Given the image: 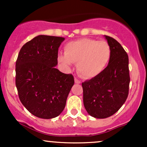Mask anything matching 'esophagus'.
I'll return each instance as SVG.
<instances>
[{
  "label": "esophagus",
  "mask_w": 147,
  "mask_h": 147,
  "mask_svg": "<svg viewBox=\"0 0 147 147\" xmlns=\"http://www.w3.org/2000/svg\"><path fill=\"white\" fill-rule=\"evenodd\" d=\"M75 84H80L81 83L80 81H79V79H77V78H75Z\"/></svg>",
  "instance_id": "obj_1"
}]
</instances>
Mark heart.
I'll use <instances>...</instances> for the list:
<instances>
[{
	"instance_id": "b5f03b06",
	"label": "heart",
	"mask_w": 147,
	"mask_h": 147,
	"mask_svg": "<svg viewBox=\"0 0 147 147\" xmlns=\"http://www.w3.org/2000/svg\"><path fill=\"white\" fill-rule=\"evenodd\" d=\"M111 48L104 41L84 38L66 43L64 55L58 56V61L66 69L77 62V70L84 79L97 77L110 61Z\"/></svg>"
}]
</instances>
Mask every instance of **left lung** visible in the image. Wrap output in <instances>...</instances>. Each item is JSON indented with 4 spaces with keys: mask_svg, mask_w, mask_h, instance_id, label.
<instances>
[{
    "mask_svg": "<svg viewBox=\"0 0 147 147\" xmlns=\"http://www.w3.org/2000/svg\"><path fill=\"white\" fill-rule=\"evenodd\" d=\"M111 48L107 67L99 76L82 83L84 105L88 113L98 119L115 113L129 95V57L120 43L104 35Z\"/></svg>",
    "mask_w": 147,
    "mask_h": 147,
    "instance_id": "obj_1",
    "label": "left lung"
}]
</instances>
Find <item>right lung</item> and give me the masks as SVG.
I'll return each instance as SVG.
<instances>
[{
    "label": "right lung",
    "mask_w": 147,
    "mask_h": 147,
    "mask_svg": "<svg viewBox=\"0 0 147 147\" xmlns=\"http://www.w3.org/2000/svg\"><path fill=\"white\" fill-rule=\"evenodd\" d=\"M65 38L38 35L22 47L16 62V86L27 110L37 117L52 119L61 113L75 83L71 74L55 67Z\"/></svg>",
    "instance_id": "right-lung-1"
}]
</instances>
